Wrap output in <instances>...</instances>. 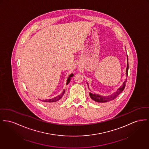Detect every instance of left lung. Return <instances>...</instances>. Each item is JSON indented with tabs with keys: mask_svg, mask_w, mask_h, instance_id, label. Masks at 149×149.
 I'll return each mask as SVG.
<instances>
[{
	"mask_svg": "<svg viewBox=\"0 0 149 149\" xmlns=\"http://www.w3.org/2000/svg\"><path fill=\"white\" fill-rule=\"evenodd\" d=\"M128 58H127V68L126 69V75L127 76L128 75ZM127 82V80H125L124 83L123 84V86H122L120 87L119 88L116 92H115L114 94L109 96H101L100 95H98L96 94H92L91 93H89V96L95 102H99V103H105L109 101H110L111 100H114L116 97L122 92L124 90L125 86V83Z\"/></svg>",
	"mask_w": 149,
	"mask_h": 149,
	"instance_id": "8db88e82",
	"label": "left lung"
}]
</instances>
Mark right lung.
<instances>
[{"label": "right lung", "mask_w": 149, "mask_h": 149, "mask_svg": "<svg viewBox=\"0 0 149 149\" xmlns=\"http://www.w3.org/2000/svg\"><path fill=\"white\" fill-rule=\"evenodd\" d=\"M73 77V74H71L69 75L68 80H67V83H66V84L68 85L69 83H70V79L71 78ZM65 90H64L62 92L61 94L58 96L56 97L53 98H51V99H47V100H43L42 101L44 102L45 103H47V104H51V103H55V102H59L63 98V95L65 94Z\"/></svg>", "instance_id": "1"}]
</instances>
